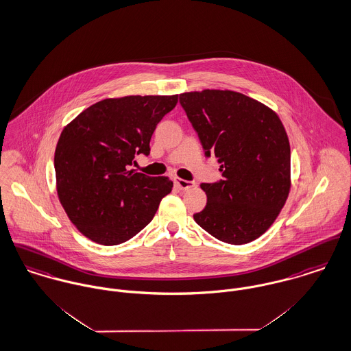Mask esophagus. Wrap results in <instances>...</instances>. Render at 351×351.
Instances as JSON below:
<instances>
[{"label":"esophagus","mask_w":351,"mask_h":351,"mask_svg":"<svg viewBox=\"0 0 351 351\" xmlns=\"http://www.w3.org/2000/svg\"><path fill=\"white\" fill-rule=\"evenodd\" d=\"M174 184H176L181 191H186V189H191V188L195 186L194 182L182 180V178H180V177H176V178H174Z\"/></svg>","instance_id":"esophagus-1"}]
</instances>
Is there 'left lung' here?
<instances>
[{"instance_id":"obj_1","label":"left lung","mask_w":351,"mask_h":351,"mask_svg":"<svg viewBox=\"0 0 351 351\" xmlns=\"http://www.w3.org/2000/svg\"><path fill=\"white\" fill-rule=\"evenodd\" d=\"M205 154L217 158L223 180L202 184L208 202L193 217L220 241L243 245L278 219L291 189V150L278 114L229 90L180 94Z\"/></svg>"}]
</instances>
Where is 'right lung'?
Instances as JSON below:
<instances>
[{
	"instance_id": "obj_1",
	"label": "right lung",
	"mask_w": 351,
	"mask_h": 351,
	"mask_svg": "<svg viewBox=\"0 0 351 351\" xmlns=\"http://www.w3.org/2000/svg\"><path fill=\"white\" fill-rule=\"evenodd\" d=\"M178 95L108 97L63 128L55 150L56 191L68 219L87 239L118 245L150 223L173 182L128 166Z\"/></svg>"
}]
</instances>
